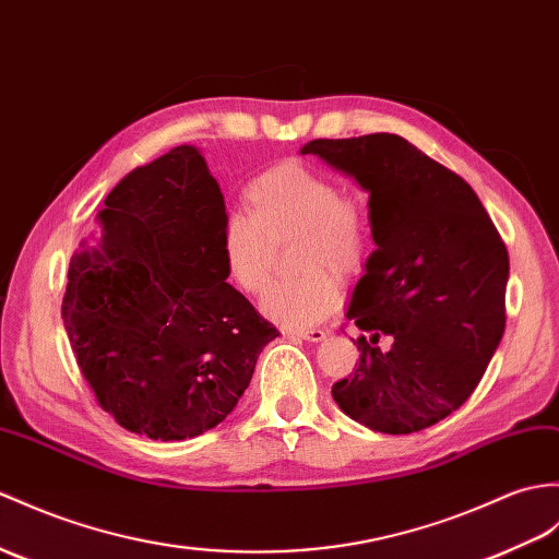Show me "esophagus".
<instances>
[{
  "label": "esophagus",
  "instance_id": "esophagus-1",
  "mask_svg": "<svg viewBox=\"0 0 559 559\" xmlns=\"http://www.w3.org/2000/svg\"><path fill=\"white\" fill-rule=\"evenodd\" d=\"M285 333L295 335V338L309 341V343H321L323 338H326V331H323V329H288Z\"/></svg>",
  "mask_w": 559,
  "mask_h": 559
}]
</instances>
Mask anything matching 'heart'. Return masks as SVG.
<instances>
[{"label":"heart","instance_id":"1","mask_svg":"<svg viewBox=\"0 0 559 559\" xmlns=\"http://www.w3.org/2000/svg\"><path fill=\"white\" fill-rule=\"evenodd\" d=\"M245 204L248 212H228L218 226L228 281L245 295H259L271 281L276 245L295 238L290 262L300 274L264 295V314L288 329L333 314L341 305L335 276H359L373 252L367 202L314 166L283 162L250 180Z\"/></svg>","mask_w":559,"mask_h":559}]
</instances>
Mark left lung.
<instances>
[{
  "label": "left lung",
  "instance_id": "1",
  "mask_svg": "<svg viewBox=\"0 0 559 559\" xmlns=\"http://www.w3.org/2000/svg\"><path fill=\"white\" fill-rule=\"evenodd\" d=\"M302 154L369 190L373 242L347 319L359 365L333 383L349 419L379 433H414L460 409L504 333L510 257L472 186L405 138L311 140ZM381 334L394 343L374 345Z\"/></svg>",
  "mask_w": 559,
  "mask_h": 559
}]
</instances>
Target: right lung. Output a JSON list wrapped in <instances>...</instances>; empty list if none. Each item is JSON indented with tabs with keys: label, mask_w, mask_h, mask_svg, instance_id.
I'll return each instance as SVG.
<instances>
[{
	"label": "right lung",
	"mask_w": 559,
	"mask_h": 559,
	"mask_svg": "<svg viewBox=\"0 0 559 559\" xmlns=\"http://www.w3.org/2000/svg\"><path fill=\"white\" fill-rule=\"evenodd\" d=\"M99 248L71 257L61 319L97 405L128 431L183 440L224 421L278 335L226 283L224 194L180 145L119 180Z\"/></svg>",
	"instance_id": "add662e5"
}]
</instances>
